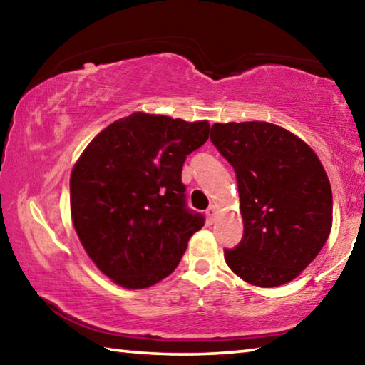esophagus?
<instances>
[{"instance_id": "1", "label": "esophagus", "mask_w": 365, "mask_h": 365, "mask_svg": "<svg viewBox=\"0 0 365 365\" xmlns=\"http://www.w3.org/2000/svg\"><path fill=\"white\" fill-rule=\"evenodd\" d=\"M215 214H217V207H215L214 205H212V206H209V207H207V211H206V215H207L209 222H214Z\"/></svg>"}]
</instances>
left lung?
I'll return each mask as SVG.
<instances>
[{
    "label": "left lung",
    "mask_w": 365,
    "mask_h": 365,
    "mask_svg": "<svg viewBox=\"0 0 365 365\" xmlns=\"http://www.w3.org/2000/svg\"><path fill=\"white\" fill-rule=\"evenodd\" d=\"M211 141L237 174L243 238L225 262L251 285L292 282L322 250L333 197L317 154L269 122L214 123Z\"/></svg>",
    "instance_id": "left-lung-1"
}]
</instances>
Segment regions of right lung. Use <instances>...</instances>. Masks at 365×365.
Here are the masks:
<instances>
[{
    "label": "right lung",
    "instance_id": "obj_1",
    "mask_svg": "<svg viewBox=\"0 0 365 365\" xmlns=\"http://www.w3.org/2000/svg\"><path fill=\"white\" fill-rule=\"evenodd\" d=\"M207 138V120L133 113L98 133L73 165V227L117 285L138 289L165 279L205 225L187 207L182 168Z\"/></svg>",
    "mask_w": 365,
    "mask_h": 365
}]
</instances>
